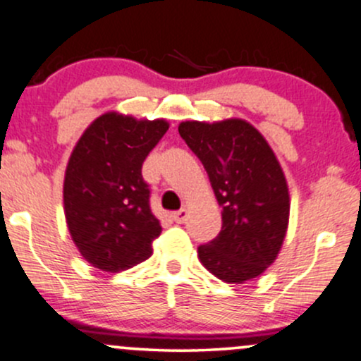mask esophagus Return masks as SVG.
<instances>
[{
    "mask_svg": "<svg viewBox=\"0 0 361 361\" xmlns=\"http://www.w3.org/2000/svg\"><path fill=\"white\" fill-rule=\"evenodd\" d=\"M186 219H188V210H186V209H180L178 212L173 214V221L178 222V224H183Z\"/></svg>",
    "mask_w": 361,
    "mask_h": 361,
    "instance_id": "1",
    "label": "esophagus"
}]
</instances>
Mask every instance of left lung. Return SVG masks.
Masks as SVG:
<instances>
[{
	"label": "left lung",
	"instance_id": "left-lung-1",
	"mask_svg": "<svg viewBox=\"0 0 361 361\" xmlns=\"http://www.w3.org/2000/svg\"><path fill=\"white\" fill-rule=\"evenodd\" d=\"M178 132L204 164L222 207L221 233L198 247V259L226 283L256 279L275 263L288 229V185L275 152L243 118L186 120Z\"/></svg>",
	"mask_w": 361,
	"mask_h": 361
}]
</instances>
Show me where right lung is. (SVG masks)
<instances>
[{"label": "right lung", "instance_id": "add662e5", "mask_svg": "<svg viewBox=\"0 0 361 361\" xmlns=\"http://www.w3.org/2000/svg\"><path fill=\"white\" fill-rule=\"evenodd\" d=\"M168 128L164 118L106 111L74 146L62 186L64 215L73 243L91 267L118 273L152 255L161 226L140 169Z\"/></svg>", "mask_w": 361, "mask_h": 361}]
</instances>
